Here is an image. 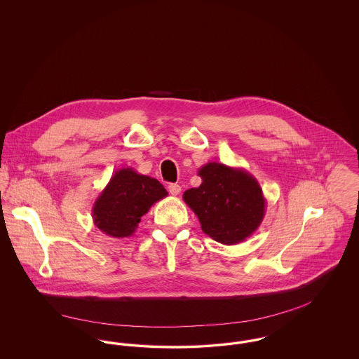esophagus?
Returning <instances> with one entry per match:
<instances>
[{"mask_svg":"<svg viewBox=\"0 0 359 359\" xmlns=\"http://www.w3.org/2000/svg\"><path fill=\"white\" fill-rule=\"evenodd\" d=\"M168 191H170V194L173 195V196H177L180 194V191H182V188H180L179 184H170L168 186Z\"/></svg>","mask_w":359,"mask_h":359,"instance_id":"esophagus-1","label":"esophagus"}]
</instances>
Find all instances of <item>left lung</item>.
<instances>
[{"mask_svg":"<svg viewBox=\"0 0 359 359\" xmlns=\"http://www.w3.org/2000/svg\"><path fill=\"white\" fill-rule=\"evenodd\" d=\"M198 175L202 184L187 189L183 199L203 233L223 245L249 238L262 222L266 207L256 177L243 168L217 161L201 167Z\"/></svg>","mask_w":359,"mask_h":359,"instance_id":"8db88e82","label":"left lung"}]
</instances>
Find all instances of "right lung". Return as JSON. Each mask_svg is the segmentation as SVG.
I'll list each match as a JSON object with an SVG mask.
<instances>
[{"label": "right lung", "mask_w": 359, "mask_h": 359, "mask_svg": "<svg viewBox=\"0 0 359 359\" xmlns=\"http://www.w3.org/2000/svg\"><path fill=\"white\" fill-rule=\"evenodd\" d=\"M168 195L164 186L133 168L114 172L93 205V221L103 234L126 238L135 234L141 217Z\"/></svg>", "instance_id": "1"}]
</instances>
